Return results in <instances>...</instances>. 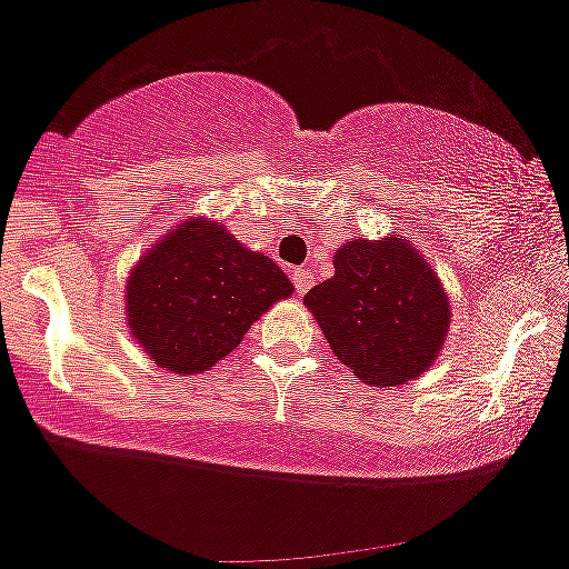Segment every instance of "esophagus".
Returning a JSON list of instances; mask_svg holds the SVG:
<instances>
[{"instance_id":"1","label":"esophagus","mask_w":569,"mask_h":569,"mask_svg":"<svg viewBox=\"0 0 569 569\" xmlns=\"http://www.w3.org/2000/svg\"><path fill=\"white\" fill-rule=\"evenodd\" d=\"M291 280H295V289H297L299 297L308 295V289H310V286H313V274H310V270H302V267H299V270H295V274H291Z\"/></svg>"}]
</instances>
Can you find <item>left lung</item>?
<instances>
[{
  "mask_svg": "<svg viewBox=\"0 0 569 569\" xmlns=\"http://www.w3.org/2000/svg\"><path fill=\"white\" fill-rule=\"evenodd\" d=\"M305 305L337 359L380 389L421 376L437 359L451 318L429 261L399 237L342 246L335 274L313 286Z\"/></svg>",
  "mask_w": 569,
  "mask_h": 569,
  "instance_id": "1",
  "label": "left lung"
}]
</instances>
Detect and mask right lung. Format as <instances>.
Masks as SVG:
<instances>
[{
	"label": "right lung",
	"instance_id": "add662e5",
	"mask_svg": "<svg viewBox=\"0 0 569 569\" xmlns=\"http://www.w3.org/2000/svg\"><path fill=\"white\" fill-rule=\"evenodd\" d=\"M291 291L272 259L193 218L129 274V329L156 365L193 376L232 353L253 321Z\"/></svg>",
	"mask_w": 569,
	"mask_h": 569
}]
</instances>
